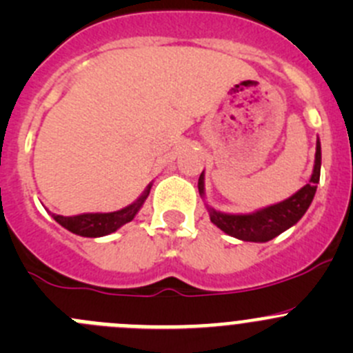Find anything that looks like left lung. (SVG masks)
I'll return each mask as SVG.
<instances>
[{"label": "left lung", "mask_w": 353, "mask_h": 353, "mask_svg": "<svg viewBox=\"0 0 353 353\" xmlns=\"http://www.w3.org/2000/svg\"><path fill=\"white\" fill-rule=\"evenodd\" d=\"M319 172H321V145L316 143V162L314 170H312L311 181L304 188L297 191L294 196H290L285 201L276 203V205L263 208L256 213L249 215H227V213L215 212L210 210V220L223 230L229 236L237 237L241 241H249V243H266L272 241L273 237L280 236L285 232L288 227L297 223L307 212L312 198L316 194V188L319 183ZM199 194L203 196V174L198 181Z\"/></svg>", "instance_id": "obj_1"}]
</instances>
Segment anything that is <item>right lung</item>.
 I'll use <instances>...</instances> for the list:
<instances>
[{"label": "right lung", "instance_id": "1", "mask_svg": "<svg viewBox=\"0 0 353 353\" xmlns=\"http://www.w3.org/2000/svg\"><path fill=\"white\" fill-rule=\"evenodd\" d=\"M150 184L145 190V193L134 203H131L130 206L123 210H117V212L110 213H83V215H73V216H63V215H54L52 213V219L63 225L70 232L77 234V236L83 237H102L108 236V234L116 232L121 225L131 222L134 219V215L138 213V210L141 208V205L147 199L148 193H150Z\"/></svg>", "mask_w": 353, "mask_h": 353}]
</instances>
